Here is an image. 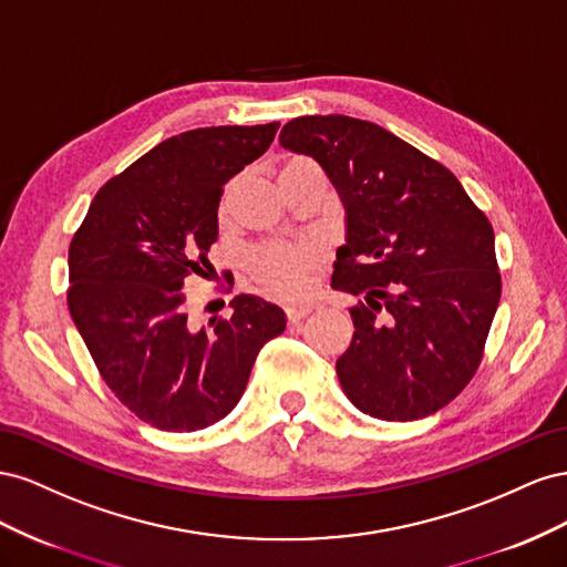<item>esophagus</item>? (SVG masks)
Segmentation results:
<instances>
[{
    "mask_svg": "<svg viewBox=\"0 0 567 567\" xmlns=\"http://www.w3.org/2000/svg\"><path fill=\"white\" fill-rule=\"evenodd\" d=\"M313 309L311 306H287L285 313H287V322L289 326H299V322L309 316Z\"/></svg>",
    "mask_w": 567,
    "mask_h": 567,
    "instance_id": "obj_1",
    "label": "esophagus"
}]
</instances>
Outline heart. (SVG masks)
Here are the masks:
<instances>
[{"label":"heart","mask_w":567,"mask_h":567,"mask_svg":"<svg viewBox=\"0 0 567 567\" xmlns=\"http://www.w3.org/2000/svg\"><path fill=\"white\" fill-rule=\"evenodd\" d=\"M313 161L297 156L289 158L282 173L292 171L297 166H309ZM280 173V175H282ZM220 212H228V194H225ZM322 261V249L318 241L303 239V241H275V245H264L251 251L249 268L256 282L270 295L278 297H303L311 292L313 287V272Z\"/></svg>","instance_id":"obj_1"}]
</instances>
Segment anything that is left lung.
Wrapping results in <instances>:
<instances>
[{
    "label": "left lung",
    "instance_id": "8db88e82",
    "mask_svg": "<svg viewBox=\"0 0 567 567\" xmlns=\"http://www.w3.org/2000/svg\"><path fill=\"white\" fill-rule=\"evenodd\" d=\"M280 144L313 156L347 208L332 285L363 299L337 359L344 394L399 423L444 409L477 373L501 299L489 218L446 166L375 123L301 116Z\"/></svg>",
    "mask_w": 567,
    "mask_h": 567
}]
</instances>
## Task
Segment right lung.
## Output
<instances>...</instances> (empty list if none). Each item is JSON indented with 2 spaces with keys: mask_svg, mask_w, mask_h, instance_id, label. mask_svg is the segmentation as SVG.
<instances>
[{
  "mask_svg": "<svg viewBox=\"0 0 567 567\" xmlns=\"http://www.w3.org/2000/svg\"><path fill=\"white\" fill-rule=\"evenodd\" d=\"M280 123L199 127L168 137L94 194L69 247V311L109 390L144 423L194 432L228 415L285 313L239 295L233 316L187 320L192 278L212 272L223 187ZM230 272H225V285Z\"/></svg>",
  "mask_w": 567,
  "mask_h": 567,
  "instance_id": "obj_1",
  "label": "right lung"
}]
</instances>
